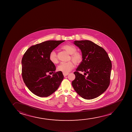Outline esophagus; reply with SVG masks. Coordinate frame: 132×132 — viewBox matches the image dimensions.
<instances>
[{
	"instance_id": "esophagus-1",
	"label": "esophagus",
	"mask_w": 132,
	"mask_h": 132,
	"mask_svg": "<svg viewBox=\"0 0 132 132\" xmlns=\"http://www.w3.org/2000/svg\"><path fill=\"white\" fill-rule=\"evenodd\" d=\"M63 74L64 76V77H65V76H67L68 75L69 73H63Z\"/></svg>"
}]
</instances>
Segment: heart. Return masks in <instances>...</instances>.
<instances>
[{
    "instance_id": "heart-1",
    "label": "heart",
    "mask_w": 132,
    "mask_h": 132,
    "mask_svg": "<svg viewBox=\"0 0 132 132\" xmlns=\"http://www.w3.org/2000/svg\"><path fill=\"white\" fill-rule=\"evenodd\" d=\"M62 47L67 53L71 54V58L76 64H80L83 61V55L80 52H76L77 49L75 46L71 44H67L62 46ZM49 59L53 63L56 64L58 62L57 55L54 51H52L50 53ZM74 67L73 62L71 61L62 62L57 67V69L58 71L62 72L64 73H68Z\"/></svg>"
}]
</instances>
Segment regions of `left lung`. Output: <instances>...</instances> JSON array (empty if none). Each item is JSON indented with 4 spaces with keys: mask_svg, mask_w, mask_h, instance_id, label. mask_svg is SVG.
Segmentation results:
<instances>
[{
    "mask_svg": "<svg viewBox=\"0 0 132 132\" xmlns=\"http://www.w3.org/2000/svg\"><path fill=\"white\" fill-rule=\"evenodd\" d=\"M81 50L83 61L74 73L72 82L74 89L85 99L98 97L108 88L112 64L108 55L102 47L90 40L75 41ZM80 71L84 72L82 75Z\"/></svg>",
    "mask_w": 132,
    "mask_h": 132,
    "instance_id": "8db88e82",
    "label": "left lung"
}]
</instances>
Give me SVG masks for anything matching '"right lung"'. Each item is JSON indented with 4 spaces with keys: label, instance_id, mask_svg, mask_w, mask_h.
I'll return each instance as SVG.
<instances>
[{
    "label": "right lung",
    "instance_id": "1",
    "mask_svg": "<svg viewBox=\"0 0 132 132\" xmlns=\"http://www.w3.org/2000/svg\"><path fill=\"white\" fill-rule=\"evenodd\" d=\"M65 40L46 41L32 45L21 60L23 81L32 93L47 97L57 89L63 79L62 72H56V67L49 59L50 53ZM53 73L52 77L48 74Z\"/></svg>",
    "mask_w": 132,
    "mask_h": 132
}]
</instances>
